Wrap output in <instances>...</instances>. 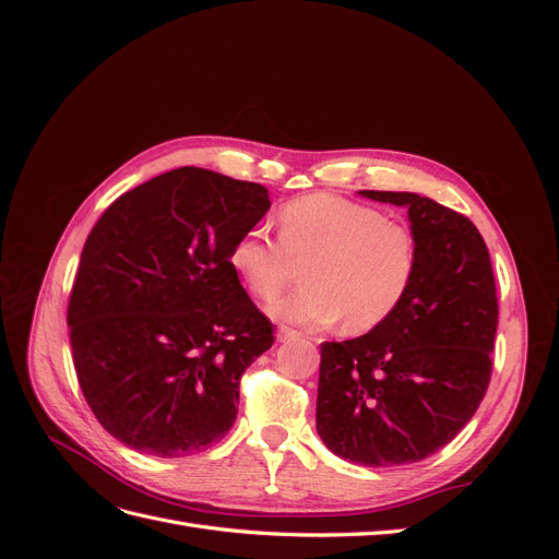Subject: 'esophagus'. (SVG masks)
Listing matches in <instances>:
<instances>
[{
    "instance_id": "1",
    "label": "esophagus",
    "mask_w": 559,
    "mask_h": 559,
    "mask_svg": "<svg viewBox=\"0 0 559 559\" xmlns=\"http://www.w3.org/2000/svg\"><path fill=\"white\" fill-rule=\"evenodd\" d=\"M300 333L298 331H294V329H286V326H282L280 331H277V341L280 343H289V341H296Z\"/></svg>"
}]
</instances>
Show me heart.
Wrapping results in <instances>:
<instances>
[{
	"label": "heart",
	"mask_w": 559,
	"mask_h": 559,
	"mask_svg": "<svg viewBox=\"0 0 559 559\" xmlns=\"http://www.w3.org/2000/svg\"><path fill=\"white\" fill-rule=\"evenodd\" d=\"M280 240L251 228L233 242L228 263L257 298H273L306 263L300 289L270 302L284 324L326 329L343 319L349 333H366L396 312L417 270L415 235L357 202L308 195L277 218Z\"/></svg>",
	"instance_id": "obj_1"
}]
</instances>
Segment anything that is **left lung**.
I'll list each match as a JSON object with an SVG mask.
<instances>
[{
  "mask_svg": "<svg viewBox=\"0 0 559 559\" xmlns=\"http://www.w3.org/2000/svg\"><path fill=\"white\" fill-rule=\"evenodd\" d=\"M359 195L408 210L417 270L380 326L321 343L317 433L347 462L401 466L448 445L478 411L492 373L497 286L464 214L417 193Z\"/></svg>",
  "mask_w": 559,
  "mask_h": 559,
  "instance_id": "left-lung-1",
  "label": "left lung"
}]
</instances>
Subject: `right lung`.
Returning <instances> with one entry per match:
<instances>
[{"label":"right lung","instance_id":"1","mask_svg":"<svg viewBox=\"0 0 559 559\" xmlns=\"http://www.w3.org/2000/svg\"><path fill=\"white\" fill-rule=\"evenodd\" d=\"M267 210L261 183L179 167L91 230L67 326L81 392L123 445L186 456L233 427L240 378L275 337L228 253Z\"/></svg>","mask_w":559,"mask_h":559}]
</instances>
